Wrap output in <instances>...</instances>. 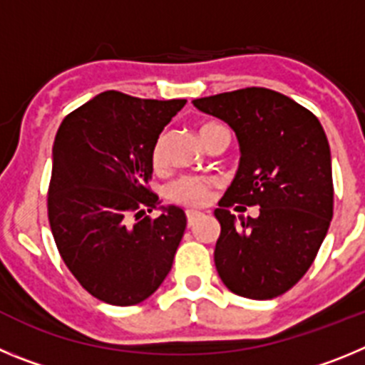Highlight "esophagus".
<instances>
[{
  "mask_svg": "<svg viewBox=\"0 0 365 365\" xmlns=\"http://www.w3.org/2000/svg\"><path fill=\"white\" fill-rule=\"evenodd\" d=\"M201 215H202L201 212H197V210L186 212V221H188V227H193V225L199 221V217H201Z\"/></svg>",
  "mask_w": 365,
  "mask_h": 365,
  "instance_id": "esophagus-1",
  "label": "esophagus"
}]
</instances>
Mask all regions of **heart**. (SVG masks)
<instances>
[{"mask_svg":"<svg viewBox=\"0 0 365 365\" xmlns=\"http://www.w3.org/2000/svg\"><path fill=\"white\" fill-rule=\"evenodd\" d=\"M215 128H219V124L206 122V124L201 125L199 133H201V137H205L208 131L215 130ZM166 163V135L163 133L157 137L153 148H151V164H153L155 170H164ZM170 195H172L173 201L185 206H206L212 201V195H214V180L210 177L202 175L180 177L170 188Z\"/></svg>","mask_w":365,"mask_h":365,"instance_id":"obj_1","label":"heart"}]
</instances>
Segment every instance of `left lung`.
<instances>
[{"instance_id": "obj_1", "label": "left lung", "mask_w": 365, "mask_h": 365, "mask_svg": "<svg viewBox=\"0 0 365 365\" xmlns=\"http://www.w3.org/2000/svg\"><path fill=\"white\" fill-rule=\"evenodd\" d=\"M227 122L241 148L240 170L219 201L214 261L235 294L270 299L305 276L333 219L331 150L320 120L289 96L245 87L193 100ZM259 205L241 223L230 208Z\"/></svg>"}]
</instances>
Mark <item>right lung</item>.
Wrapping results in <instances>:
<instances>
[{"label": "right lung", "mask_w": 365, "mask_h": 365, "mask_svg": "<svg viewBox=\"0 0 365 365\" xmlns=\"http://www.w3.org/2000/svg\"><path fill=\"white\" fill-rule=\"evenodd\" d=\"M186 100L104 91L63 118L53 146L47 215L58 252L76 282L109 305L150 298L186 228L185 212L160 208L148 186L151 148Z\"/></svg>", "instance_id": "right-lung-1"}]
</instances>
